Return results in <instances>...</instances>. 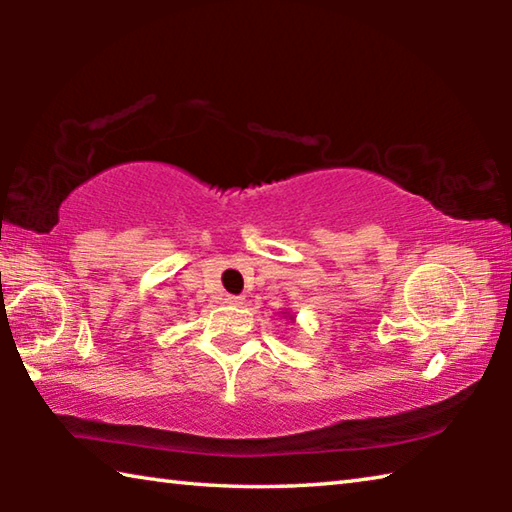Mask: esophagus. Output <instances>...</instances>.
Masks as SVG:
<instances>
[{"mask_svg": "<svg viewBox=\"0 0 512 512\" xmlns=\"http://www.w3.org/2000/svg\"><path fill=\"white\" fill-rule=\"evenodd\" d=\"M225 302H228V305H232V307H241L246 300L241 296H228V298H225Z\"/></svg>", "mask_w": 512, "mask_h": 512, "instance_id": "34e87169", "label": "esophagus"}]
</instances>
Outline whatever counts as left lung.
Wrapping results in <instances>:
<instances>
[{"mask_svg":"<svg viewBox=\"0 0 512 512\" xmlns=\"http://www.w3.org/2000/svg\"><path fill=\"white\" fill-rule=\"evenodd\" d=\"M282 314H284V318H287V320H289V323H296V316H293V314H291V311H287V309H284V311H282Z\"/></svg>","mask_w":512,"mask_h":512,"instance_id":"8db88e82","label":"left lung"}]
</instances>
